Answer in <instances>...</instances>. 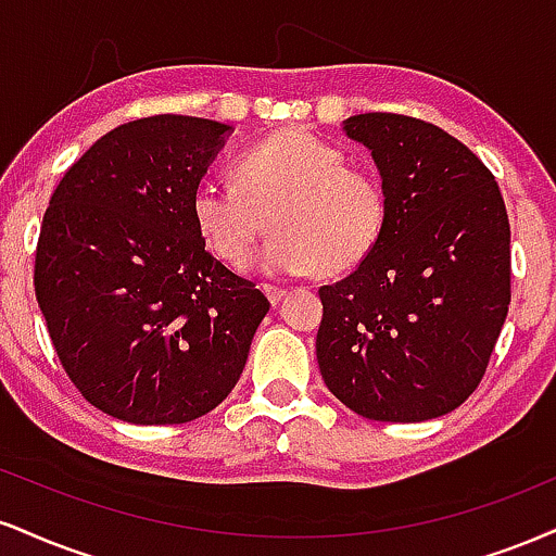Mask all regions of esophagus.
<instances>
[{
	"instance_id": "1",
	"label": "esophagus",
	"mask_w": 556,
	"mask_h": 556,
	"mask_svg": "<svg viewBox=\"0 0 556 556\" xmlns=\"http://www.w3.org/2000/svg\"><path fill=\"white\" fill-rule=\"evenodd\" d=\"M264 295L269 298L271 305H277V303H282L287 290H282V287H277V285H264Z\"/></svg>"
}]
</instances>
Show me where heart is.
I'll list each match as a JSON object with an SVG mask.
<instances>
[{
    "mask_svg": "<svg viewBox=\"0 0 556 556\" xmlns=\"http://www.w3.org/2000/svg\"><path fill=\"white\" fill-rule=\"evenodd\" d=\"M191 217L206 249L232 269L249 264L269 219L266 271L342 274L376 249L388 202L376 173L346 165L316 134L287 129L240 155L236 184L199 180Z\"/></svg>",
    "mask_w": 556,
    "mask_h": 556,
    "instance_id": "obj_1",
    "label": "heart"
}]
</instances>
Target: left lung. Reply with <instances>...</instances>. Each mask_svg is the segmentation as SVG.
<instances>
[{
  "mask_svg": "<svg viewBox=\"0 0 556 556\" xmlns=\"http://www.w3.org/2000/svg\"><path fill=\"white\" fill-rule=\"evenodd\" d=\"M388 217L376 249L318 290L316 354L329 391L365 419L425 422L484 378L510 305V223L494 176L440 126L359 113Z\"/></svg>",
  "mask_w": 556,
  "mask_h": 556,
  "instance_id": "1",
  "label": "left lung"
}]
</instances>
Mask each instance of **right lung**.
<instances>
[{
	"instance_id": "add662e5",
	"label": "right lung",
	"mask_w": 556,
	"mask_h": 556,
	"mask_svg": "<svg viewBox=\"0 0 556 556\" xmlns=\"http://www.w3.org/2000/svg\"><path fill=\"white\" fill-rule=\"evenodd\" d=\"M230 126L137 118L100 137L51 193L36 298L72 383L131 425L223 404L269 300L206 251L191 193Z\"/></svg>"
}]
</instances>
